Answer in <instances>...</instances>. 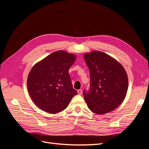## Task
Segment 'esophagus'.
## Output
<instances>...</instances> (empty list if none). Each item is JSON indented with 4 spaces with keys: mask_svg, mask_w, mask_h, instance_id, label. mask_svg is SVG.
Here are the masks:
<instances>
[{
    "mask_svg": "<svg viewBox=\"0 0 149 149\" xmlns=\"http://www.w3.org/2000/svg\"><path fill=\"white\" fill-rule=\"evenodd\" d=\"M82 89H79V90H78V94H79V95H81V94H82Z\"/></svg>",
    "mask_w": 149,
    "mask_h": 149,
    "instance_id": "esophagus-1",
    "label": "esophagus"
}]
</instances>
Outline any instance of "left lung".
<instances>
[{"mask_svg": "<svg viewBox=\"0 0 149 149\" xmlns=\"http://www.w3.org/2000/svg\"><path fill=\"white\" fill-rule=\"evenodd\" d=\"M84 58L90 71L91 88L83 93L88 108L100 115L114 111L127 92L128 77L124 68L114 58L100 51L85 53Z\"/></svg>", "mask_w": 149, "mask_h": 149, "instance_id": "8db88e82", "label": "left lung"}]
</instances>
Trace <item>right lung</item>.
Segmentation results:
<instances>
[{
	"instance_id": "right-lung-1",
	"label": "right lung",
	"mask_w": 149,
	"mask_h": 149,
	"mask_svg": "<svg viewBox=\"0 0 149 149\" xmlns=\"http://www.w3.org/2000/svg\"><path fill=\"white\" fill-rule=\"evenodd\" d=\"M76 58L74 54L59 50L37 63L27 78L30 96L40 109L56 114L65 110L77 92L68 73Z\"/></svg>"
}]
</instances>
